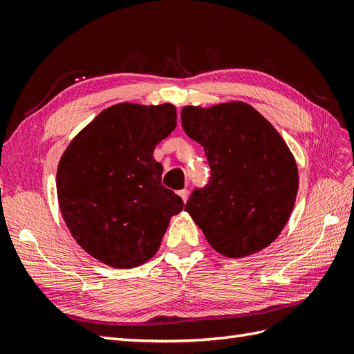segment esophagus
<instances>
[{
    "label": "esophagus",
    "mask_w": 354,
    "mask_h": 354,
    "mask_svg": "<svg viewBox=\"0 0 354 354\" xmlns=\"http://www.w3.org/2000/svg\"><path fill=\"white\" fill-rule=\"evenodd\" d=\"M179 196L183 197V201H184V202H187V198H188V189H187V188L180 189V192H179Z\"/></svg>",
    "instance_id": "1"
}]
</instances>
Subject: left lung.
Masks as SVG:
<instances>
[{
	"label": "left lung",
	"mask_w": 354,
	"mask_h": 354,
	"mask_svg": "<svg viewBox=\"0 0 354 354\" xmlns=\"http://www.w3.org/2000/svg\"><path fill=\"white\" fill-rule=\"evenodd\" d=\"M184 131L201 143L211 178L185 211L211 247L238 259L266 248L284 229L299 187L296 161L278 131L242 102L185 106Z\"/></svg>",
	"instance_id": "left-lung-1"
}]
</instances>
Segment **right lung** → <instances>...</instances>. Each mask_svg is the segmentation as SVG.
I'll return each instance as SVG.
<instances>
[{"mask_svg":"<svg viewBox=\"0 0 354 354\" xmlns=\"http://www.w3.org/2000/svg\"><path fill=\"white\" fill-rule=\"evenodd\" d=\"M176 127L169 103L104 109L71 140L57 171L70 233L89 256L112 268H136L160 248L184 202L161 185L152 152Z\"/></svg>","mask_w":354,"mask_h":354,"instance_id":"obj_1","label":"right lung"}]
</instances>
